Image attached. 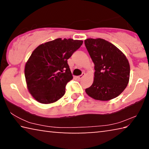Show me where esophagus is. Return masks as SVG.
I'll use <instances>...</instances> for the list:
<instances>
[{"label": "esophagus", "instance_id": "1", "mask_svg": "<svg viewBox=\"0 0 149 149\" xmlns=\"http://www.w3.org/2000/svg\"><path fill=\"white\" fill-rule=\"evenodd\" d=\"M85 73H83L82 75H79V76H78V77H77V79H82V78L85 76Z\"/></svg>", "mask_w": 149, "mask_h": 149}]
</instances>
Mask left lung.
<instances>
[{
	"mask_svg": "<svg viewBox=\"0 0 149 149\" xmlns=\"http://www.w3.org/2000/svg\"><path fill=\"white\" fill-rule=\"evenodd\" d=\"M84 42L95 70L93 84L85 92L102 101L117 97L129 83L130 66L127 58L115 45L103 39L89 38Z\"/></svg>",
	"mask_w": 149,
	"mask_h": 149,
	"instance_id": "8db88e82",
	"label": "left lung"
}]
</instances>
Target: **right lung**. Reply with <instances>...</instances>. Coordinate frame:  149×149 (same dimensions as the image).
Returning <instances> with one entry per match:
<instances>
[{
  "mask_svg": "<svg viewBox=\"0 0 149 149\" xmlns=\"http://www.w3.org/2000/svg\"><path fill=\"white\" fill-rule=\"evenodd\" d=\"M83 41L58 38L39 45L25 65L27 89L42 104H50L65 94V85L73 79L68 64Z\"/></svg>",
  "mask_w": 149,
  "mask_h": 149,
  "instance_id": "obj_1",
  "label": "right lung"
}]
</instances>
